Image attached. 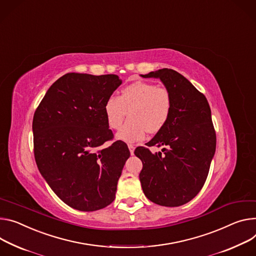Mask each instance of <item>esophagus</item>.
<instances>
[{"mask_svg": "<svg viewBox=\"0 0 256 256\" xmlns=\"http://www.w3.org/2000/svg\"><path fill=\"white\" fill-rule=\"evenodd\" d=\"M128 149H130V154L132 155V154H134V145H132V144H128Z\"/></svg>", "mask_w": 256, "mask_h": 256, "instance_id": "1", "label": "esophagus"}]
</instances>
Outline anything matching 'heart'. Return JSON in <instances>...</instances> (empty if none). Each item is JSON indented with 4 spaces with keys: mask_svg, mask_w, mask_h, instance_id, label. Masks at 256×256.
Instances as JSON below:
<instances>
[{
    "mask_svg": "<svg viewBox=\"0 0 256 256\" xmlns=\"http://www.w3.org/2000/svg\"><path fill=\"white\" fill-rule=\"evenodd\" d=\"M172 97L166 88L147 82H134L120 92V97L110 96L104 104L108 126L118 130L128 111L130 120L118 132L124 142L141 141L164 128L170 116Z\"/></svg>",
    "mask_w": 256,
    "mask_h": 256,
    "instance_id": "obj_1",
    "label": "heart"
}]
</instances>
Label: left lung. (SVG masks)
<instances>
[{
	"mask_svg": "<svg viewBox=\"0 0 256 256\" xmlns=\"http://www.w3.org/2000/svg\"><path fill=\"white\" fill-rule=\"evenodd\" d=\"M159 78L170 92L172 112L166 124L147 143L162 148L151 153L138 147L143 162L140 182L146 197L161 206L176 207L191 201L202 189L216 153V136L205 96L180 74L168 68L141 74Z\"/></svg>",
	"mask_w": 256,
	"mask_h": 256,
	"instance_id": "left-lung-1",
	"label": "left lung"
}]
</instances>
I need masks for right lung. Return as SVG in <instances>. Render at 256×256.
<instances>
[{
	"mask_svg": "<svg viewBox=\"0 0 256 256\" xmlns=\"http://www.w3.org/2000/svg\"><path fill=\"white\" fill-rule=\"evenodd\" d=\"M122 84L118 76L66 74L46 92L34 120L38 168L68 206L95 212L115 199L118 182L130 153L113 138L104 104Z\"/></svg>",
	"mask_w": 256,
	"mask_h": 256,
	"instance_id": "right-lung-1",
	"label": "right lung"
}]
</instances>
